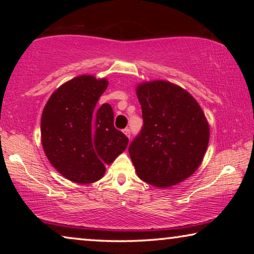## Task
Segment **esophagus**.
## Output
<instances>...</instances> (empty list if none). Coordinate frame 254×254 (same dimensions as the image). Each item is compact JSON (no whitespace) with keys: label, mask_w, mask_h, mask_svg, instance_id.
<instances>
[{"label":"esophagus","mask_w":254,"mask_h":254,"mask_svg":"<svg viewBox=\"0 0 254 254\" xmlns=\"http://www.w3.org/2000/svg\"><path fill=\"white\" fill-rule=\"evenodd\" d=\"M124 134L126 135L127 137H129V136H130V130L128 129V128H126V129H124Z\"/></svg>","instance_id":"esophagus-1"}]
</instances>
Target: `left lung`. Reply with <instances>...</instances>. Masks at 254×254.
<instances>
[{"label": "left lung", "instance_id": "8db88e82", "mask_svg": "<svg viewBox=\"0 0 254 254\" xmlns=\"http://www.w3.org/2000/svg\"><path fill=\"white\" fill-rule=\"evenodd\" d=\"M143 127L129 151L135 171L149 185L166 189L199 169L209 142V124L182 86L156 79L136 85Z\"/></svg>", "mask_w": 254, "mask_h": 254}]
</instances>
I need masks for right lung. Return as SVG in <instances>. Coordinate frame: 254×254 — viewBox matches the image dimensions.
Wrapping results in <instances>:
<instances>
[{
	"label": "right lung",
	"mask_w": 254,
	"mask_h": 254,
	"mask_svg": "<svg viewBox=\"0 0 254 254\" xmlns=\"http://www.w3.org/2000/svg\"><path fill=\"white\" fill-rule=\"evenodd\" d=\"M109 81L81 75L52 93L41 114V144L53 168L77 184L103 178L127 148L128 138L114 128L110 104L97 106Z\"/></svg>",
	"instance_id": "obj_1"
}]
</instances>
